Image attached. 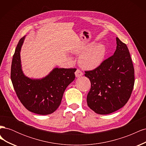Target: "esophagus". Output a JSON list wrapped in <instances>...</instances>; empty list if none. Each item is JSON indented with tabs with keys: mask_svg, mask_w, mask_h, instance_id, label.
Segmentation results:
<instances>
[{
	"mask_svg": "<svg viewBox=\"0 0 146 146\" xmlns=\"http://www.w3.org/2000/svg\"><path fill=\"white\" fill-rule=\"evenodd\" d=\"M75 74H76V77H80L83 76V72L81 71L80 69H77L76 70V73H75Z\"/></svg>",
	"mask_w": 146,
	"mask_h": 146,
	"instance_id": "esophagus-1",
	"label": "esophagus"
}]
</instances>
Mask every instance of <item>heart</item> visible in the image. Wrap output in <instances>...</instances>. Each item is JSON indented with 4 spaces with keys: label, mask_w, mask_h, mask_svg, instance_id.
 Returning <instances> with one entry per match:
<instances>
[{
    "label": "heart",
    "mask_w": 146,
    "mask_h": 146,
    "mask_svg": "<svg viewBox=\"0 0 146 146\" xmlns=\"http://www.w3.org/2000/svg\"><path fill=\"white\" fill-rule=\"evenodd\" d=\"M82 52L79 58V63L83 68L91 69L98 67L103 62L106 54V48L104 45L99 44L74 50L76 54H80Z\"/></svg>",
    "instance_id": "1"
}]
</instances>
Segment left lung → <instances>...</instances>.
Masks as SVG:
<instances>
[{
    "mask_svg": "<svg viewBox=\"0 0 146 146\" xmlns=\"http://www.w3.org/2000/svg\"><path fill=\"white\" fill-rule=\"evenodd\" d=\"M116 44L113 55L95 69L85 71L91 84L88 105L99 114L111 113L123 107L133 89L135 70L129 50L117 37Z\"/></svg>",
    "mask_w": 146,
    "mask_h": 146,
    "instance_id": "obj_1",
    "label": "left lung"
}]
</instances>
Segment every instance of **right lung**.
<instances>
[{
  "instance_id": "obj_1",
  "label": "right lung",
  "mask_w": 146,
  "mask_h": 146,
  "mask_svg": "<svg viewBox=\"0 0 146 146\" xmlns=\"http://www.w3.org/2000/svg\"><path fill=\"white\" fill-rule=\"evenodd\" d=\"M25 37L16 46L13 56L11 80L17 98L29 111L47 115L60 106L66 88L76 78V68H55L41 80L25 77L21 69L20 51Z\"/></svg>"
}]
</instances>
